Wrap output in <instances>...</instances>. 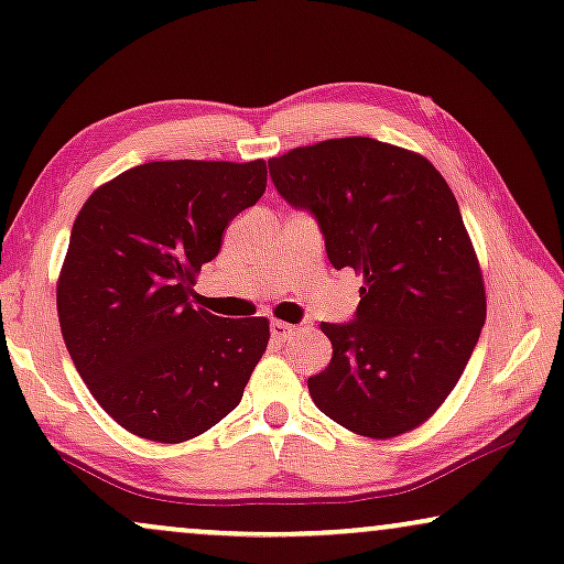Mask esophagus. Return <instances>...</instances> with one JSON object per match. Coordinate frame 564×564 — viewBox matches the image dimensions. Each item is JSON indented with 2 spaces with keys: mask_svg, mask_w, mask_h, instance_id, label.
I'll list each match as a JSON object with an SVG mask.
<instances>
[{
  "mask_svg": "<svg viewBox=\"0 0 564 564\" xmlns=\"http://www.w3.org/2000/svg\"><path fill=\"white\" fill-rule=\"evenodd\" d=\"M294 330H296V325H291V323H283V321L270 323V336H273L275 341H286Z\"/></svg>",
  "mask_w": 564,
  "mask_h": 564,
  "instance_id": "1",
  "label": "esophagus"
}]
</instances>
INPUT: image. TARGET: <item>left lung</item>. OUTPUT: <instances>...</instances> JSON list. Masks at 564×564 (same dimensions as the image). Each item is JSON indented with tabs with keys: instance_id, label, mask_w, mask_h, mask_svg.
<instances>
[{
	"instance_id": "obj_1",
	"label": "left lung",
	"mask_w": 564,
	"mask_h": 564,
	"mask_svg": "<svg viewBox=\"0 0 564 564\" xmlns=\"http://www.w3.org/2000/svg\"><path fill=\"white\" fill-rule=\"evenodd\" d=\"M289 205L317 217L336 270L362 275L351 323L307 381L312 402L368 438L417 429L444 404L486 323V289L449 183L423 154L368 135L268 160Z\"/></svg>"
}]
</instances>
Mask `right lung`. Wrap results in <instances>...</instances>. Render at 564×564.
Masks as SVG:
<instances>
[{
  "instance_id": "1",
  "label": "right lung",
  "mask_w": 564,
  "mask_h": 564,
  "mask_svg": "<svg viewBox=\"0 0 564 564\" xmlns=\"http://www.w3.org/2000/svg\"><path fill=\"white\" fill-rule=\"evenodd\" d=\"M264 186V160L147 162L80 207L57 278L59 328L88 391L133 436L181 444L241 402L268 317H217L188 296Z\"/></svg>"
}]
</instances>
